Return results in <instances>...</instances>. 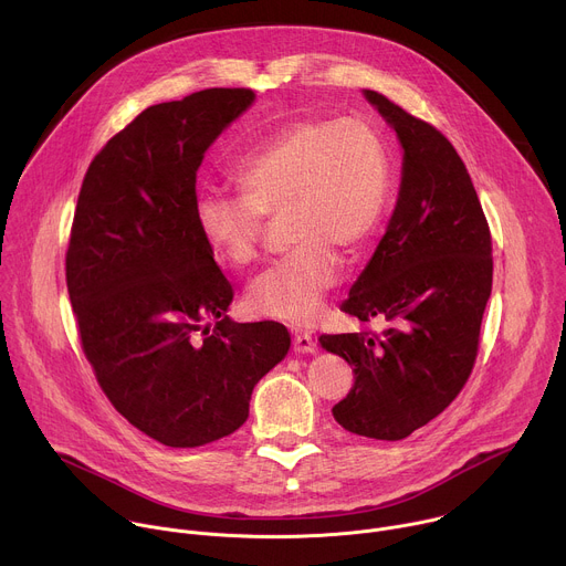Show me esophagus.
Segmentation results:
<instances>
[{"label":"esophagus","instance_id":"obj_1","mask_svg":"<svg viewBox=\"0 0 566 566\" xmlns=\"http://www.w3.org/2000/svg\"><path fill=\"white\" fill-rule=\"evenodd\" d=\"M293 349L297 354H313L317 349V345H315V340H313V336L308 332H297L293 336Z\"/></svg>","mask_w":566,"mask_h":566}]
</instances>
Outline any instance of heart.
<instances>
[{"instance_id": "obj_1", "label": "heart", "mask_w": 566, "mask_h": 566, "mask_svg": "<svg viewBox=\"0 0 566 566\" xmlns=\"http://www.w3.org/2000/svg\"><path fill=\"white\" fill-rule=\"evenodd\" d=\"M239 192L201 190L195 217L208 249L230 266L251 264L266 219H282L293 249L258 275L249 306L308 325L340 280L336 251L356 253L378 232L391 199L385 138L358 118H300L241 154Z\"/></svg>"}]
</instances>
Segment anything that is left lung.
<instances>
[{"label": "left lung", "instance_id": "1", "mask_svg": "<svg viewBox=\"0 0 566 566\" xmlns=\"http://www.w3.org/2000/svg\"><path fill=\"white\" fill-rule=\"evenodd\" d=\"M396 129L402 181L380 244L340 311L382 332L322 334L354 371L334 419L367 439L400 441L439 417L468 382L493 289V239L452 143L378 92H365Z\"/></svg>", "mask_w": 566, "mask_h": 566}]
</instances>
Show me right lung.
I'll return each instance as SVG.
<instances>
[{
	"instance_id": "add662e5",
	"label": "right lung",
	"mask_w": 566,
	"mask_h": 566,
	"mask_svg": "<svg viewBox=\"0 0 566 566\" xmlns=\"http://www.w3.org/2000/svg\"><path fill=\"white\" fill-rule=\"evenodd\" d=\"M253 98L214 87L147 107L94 156L73 212L64 271L80 345L112 406L170 448L244 426L253 387L291 347L280 322L223 315L232 286L195 217L203 151Z\"/></svg>"
}]
</instances>
